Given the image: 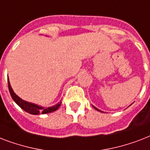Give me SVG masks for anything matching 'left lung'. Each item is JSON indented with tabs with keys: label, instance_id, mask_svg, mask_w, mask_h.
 Here are the masks:
<instances>
[{
	"label": "left lung",
	"instance_id": "8db88e82",
	"mask_svg": "<svg viewBox=\"0 0 150 150\" xmlns=\"http://www.w3.org/2000/svg\"><path fill=\"white\" fill-rule=\"evenodd\" d=\"M93 107H94V108H95V109H96V110H98V111H100V112H102V111H101V110H100L97 109V108H96V107H94V106H93Z\"/></svg>",
	"mask_w": 150,
	"mask_h": 150
}]
</instances>
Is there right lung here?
Wrapping results in <instances>:
<instances>
[{"label":"right lung","instance_id":"obj_1","mask_svg":"<svg viewBox=\"0 0 150 150\" xmlns=\"http://www.w3.org/2000/svg\"><path fill=\"white\" fill-rule=\"evenodd\" d=\"M8 89H9V92L11 97H12L13 100L19 106L22 110H24L25 111H26L27 113L31 114H35V115H38V114H49L51 112H54L55 110L58 109L60 106L61 104V101L59 102L57 104L54 105L53 107H47L44 108L43 107L38 106V105L35 104V103H29L25 101V100H22V99L18 97L16 94L14 93L12 88L11 86L10 82L8 81Z\"/></svg>","mask_w":150,"mask_h":150}]
</instances>
